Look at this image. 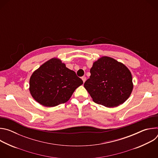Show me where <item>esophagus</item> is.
I'll return each instance as SVG.
<instances>
[{"instance_id": "esophagus-1", "label": "esophagus", "mask_w": 158, "mask_h": 158, "mask_svg": "<svg viewBox=\"0 0 158 158\" xmlns=\"http://www.w3.org/2000/svg\"><path fill=\"white\" fill-rule=\"evenodd\" d=\"M82 80L83 82L84 83V82H85V80H86V77H85V76H83V77H82Z\"/></svg>"}]
</instances>
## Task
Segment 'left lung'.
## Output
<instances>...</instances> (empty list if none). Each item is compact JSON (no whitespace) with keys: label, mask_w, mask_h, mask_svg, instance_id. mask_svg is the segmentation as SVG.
<instances>
[{"label":"left lung","mask_w":158,"mask_h":158,"mask_svg":"<svg viewBox=\"0 0 158 158\" xmlns=\"http://www.w3.org/2000/svg\"><path fill=\"white\" fill-rule=\"evenodd\" d=\"M90 73L84 86L94 102L114 107L130 96L133 89L132 75L123 63L102 56L93 63Z\"/></svg>","instance_id":"8db88e82"}]
</instances>
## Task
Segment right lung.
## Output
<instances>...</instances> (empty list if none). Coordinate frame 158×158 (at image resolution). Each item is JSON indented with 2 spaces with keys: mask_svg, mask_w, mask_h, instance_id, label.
I'll return each mask as SVG.
<instances>
[{
  "mask_svg": "<svg viewBox=\"0 0 158 158\" xmlns=\"http://www.w3.org/2000/svg\"><path fill=\"white\" fill-rule=\"evenodd\" d=\"M83 84L74 71L57 58L48 60L32 74L29 91L40 104L54 107L68 101L75 90Z\"/></svg>",
  "mask_w": 158,
  "mask_h": 158,
  "instance_id": "add662e5",
  "label": "right lung"
}]
</instances>
